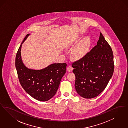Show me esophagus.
<instances>
[{"label":"esophagus","mask_w":128,"mask_h":128,"mask_svg":"<svg viewBox=\"0 0 128 128\" xmlns=\"http://www.w3.org/2000/svg\"><path fill=\"white\" fill-rule=\"evenodd\" d=\"M73 67H72V66H68V67L67 68V71L68 72H72V71L73 70Z\"/></svg>","instance_id":"obj_1"}]
</instances>
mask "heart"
<instances>
[{"instance_id":"heart-1","label":"heart","mask_w":128,"mask_h":128,"mask_svg":"<svg viewBox=\"0 0 128 128\" xmlns=\"http://www.w3.org/2000/svg\"><path fill=\"white\" fill-rule=\"evenodd\" d=\"M90 44V38L89 37L84 38L73 50V55L78 58L83 56L88 52Z\"/></svg>"}]
</instances>
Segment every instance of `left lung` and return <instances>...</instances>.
Masks as SVG:
<instances>
[{"label": "left lung", "mask_w": 128, "mask_h": 128, "mask_svg": "<svg viewBox=\"0 0 128 128\" xmlns=\"http://www.w3.org/2000/svg\"><path fill=\"white\" fill-rule=\"evenodd\" d=\"M113 58L111 48L100 32L97 44L72 65L75 89L80 96L92 98L103 91L113 74Z\"/></svg>", "instance_id": "1"}]
</instances>
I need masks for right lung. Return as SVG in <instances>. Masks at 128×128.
Masks as SVG:
<instances>
[{
  "label": "right lung",
  "instance_id": "add662e5",
  "mask_svg": "<svg viewBox=\"0 0 128 128\" xmlns=\"http://www.w3.org/2000/svg\"><path fill=\"white\" fill-rule=\"evenodd\" d=\"M29 34L26 36L17 52L15 67L20 84L32 97L39 101H46L55 96L62 77L66 72V63H54L41 70L27 68L20 56L22 44Z\"/></svg>",
  "mask_w": 128,
  "mask_h": 128
}]
</instances>
